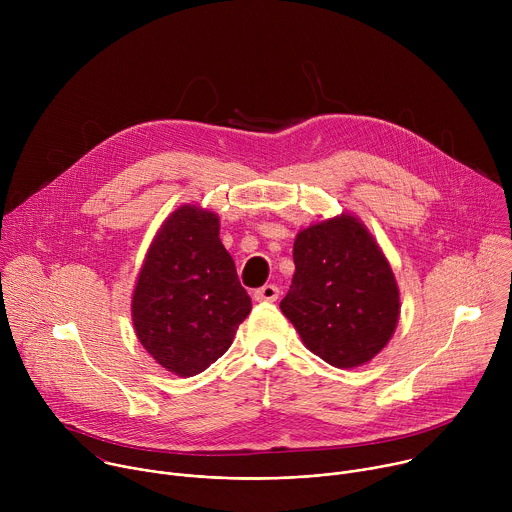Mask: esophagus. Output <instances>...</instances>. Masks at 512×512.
<instances>
[{
    "label": "esophagus",
    "instance_id": "34e87169",
    "mask_svg": "<svg viewBox=\"0 0 512 512\" xmlns=\"http://www.w3.org/2000/svg\"><path fill=\"white\" fill-rule=\"evenodd\" d=\"M253 298L257 302H275L279 298V289H277V285L267 283V285H263V287L253 291Z\"/></svg>",
    "mask_w": 512,
    "mask_h": 512
}]
</instances>
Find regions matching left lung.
Here are the masks:
<instances>
[{
  "instance_id": "left-lung-1",
  "label": "left lung",
  "mask_w": 512,
  "mask_h": 512,
  "mask_svg": "<svg viewBox=\"0 0 512 512\" xmlns=\"http://www.w3.org/2000/svg\"><path fill=\"white\" fill-rule=\"evenodd\" d=\"M294 279L279 308L310 352L336 369L373 360L395 334V273L358 216L342 212L302 229Z\"/></svg>"
}]
</instances>
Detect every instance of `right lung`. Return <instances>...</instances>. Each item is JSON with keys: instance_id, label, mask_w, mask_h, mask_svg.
<instances>
[{"instance_id": "obj_1", "label": "right lung", "mask_w": 512, "mask_h": 512, "mask_svg": "<svg viewBox=\"0 0 512 512\" xmlns=\"http://www.w3.org/2000/svg\"><path fill=\"white\" fill-rule=\"evenodd\" d=\"M218 233L216 212L182 204L158 229L133 287L137 340L178 377H194L221 358L251 312Z\"/></svg>"}]
</instances>
